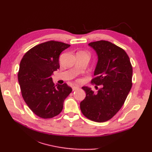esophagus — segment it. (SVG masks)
Wrapping results in <instances>:
<instances>
[{
  "instance_id": "obj_1",
  "label": "esophagus",
  "mask_w": 152,
  "mask_h": 152,
  "mask_svg": "<svg viewBox=\"0 0 152 152\" xmlns=\"http://www.w3.org/2000/svg\"><path fill=\"white\" fill-rule=\"evenodd\" d=\"M72 88V90H73V91H74V90H76V89H78V88H79V87H78V86H73Z\"/></svg>"
}]
</instances>
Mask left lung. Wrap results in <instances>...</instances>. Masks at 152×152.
I'll return each instance as SVG.
<instances>
[{"label":"left lung","mask_w":152,"mask_h":152,"mask_svg":"<svg viewBox=\"0 0 152 152\" xmlns=\"http://www.w3.org/2000/svg\"><path fill=\"white\" fill-rule=\"evenodd\" d=\"M88 46L98 56L91 82L102 88L94 93L88 87H82L86 96L80 102V109L90 120L104 122L124 105L132 87L133 68L125 51L108 41L93 42Z\"/></svg>","instance_id":"left-lung-1"}]
</instances>
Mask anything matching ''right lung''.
Masks as SVG:
<instances>
[{
  "instance_id": "right-lung-1",
  "label": "right lung",
  "mask_w": 152,
  "mask_h": 152,
  "mask_svg": "<svg viewBox=\"0 0 152 152\" xmlns=\"http://www.w3.org/2000/svg\"><path fill=\"white\" fill-rule=\"evenodd\" d=\"M70 46L48 41L31 48L22 58L18 72L22 96L38 117L48 119L59 114L64 99L72 92L66 83L55 86L51 77L59 69L61 53Z\"/></svg>"
}]
</instances>
